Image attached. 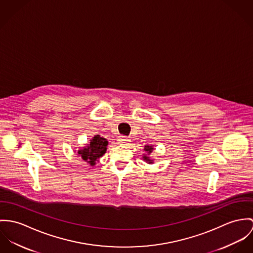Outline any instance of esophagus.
Masks as SVG:
<instances>
[{
	"mask_svg": "<svg viewBox=\"0 0 253 253\" xmlns=\"http://www.w3.org/2000/svg\"><path fill=\"white\" fill-rule=\"evenodd\" d=\"M118 142L119 143H122V144H124V143H127V142H129L130 141V139L128 138V137H125V136H120V137H118Z\"/></svg>",
	"mask_w": 253,
	"mask_h": 253,
	"instance_id": "obj_1",
	"label": "esophagus"
}]
</instances>
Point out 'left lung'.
Instances as JSON below:
<instances>
[{
    "label": "left lung",
    "mask_w": 253,
    "mask_h": 253,
    "mask_svg": "<svg viewBox=\"0 0 253 253\" xmlns=\"http://www.w3.org/2000/svg\"><path fill=\"white\" fill-rule=\"evenodd\" d=\"M152 150H153V145H144V151H145L146 154H143L142 159L147 164H153L154 163V160L149 157V155L152 153Z\"/></svg>",
    "instance_id": "left-lung-1"
}]
</instances>
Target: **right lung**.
I'll list each match as a JSON object with an SVG mask.
<instances>
[{
  "label": "right lung",
  "instance_id": "1",
  "mask_svg": "<svg viewBox=\"0 0 253 253\" xmlns=\"http://www.w3.org/2000/svg\"><path fill=\"white\" fill-rule=\"evenodd\" d=\"M108 144L109 141L107 139L101 137L100 135H95L92 140H90L86 144V146L79 149L77 153L82 157L83 160H84L85 163L93 167L96 165V162L99 161V158L106 153Z\"/></svg>",
  "mask_w": 253,
  "mask_h": 253
}]
</instances>
